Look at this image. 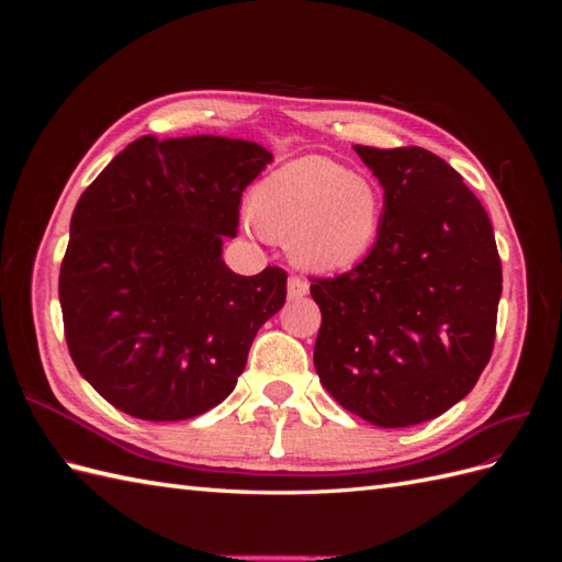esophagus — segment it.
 <instances>
[{"label": "esophagus", "mask_w": 562, "mask_h": 562, "mask_svg": "<svg viewBox=\"0 0 562 562\" xmlns=\"http://www.w3.org/2000/svg\"><path fill=\"white\" fill-rule=\"evenodd\" d=\"M310 293V283L300 279V277H291L288 279V297L291 300H300Z\"/></svg>", "instance_id": "obj_1"}]
</instances>
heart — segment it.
Wrapping results in <instances>:
<instances>
[{
	"label": "heart",
	"instance_id": "heart-1",
	"mask_svg": "<svg viewBox=\"0 0 562 562\" xmlns=\"http://www.w3.org/2000/svg\"><path fill=\"white\" fill-rule=\"evenodd\" d=\"M252 215L265 234L288 241L297 265L335 271L375 244L382 199L368 178L312 155L279 166L255 187Z\"/></svg>",
	"mask_w": 562,
	"mask_h": 562
}]
</instances>
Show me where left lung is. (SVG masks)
<instances>
[{"instance_id": "obj_1", "label": "left lung", "mask_w": 562, "mask_h": 562, "mask_svg": "<svg viewBox=\"0 0 562 562\" xmlns=\"http://www.w3.org/2000/svg\"><path fill=\"white\" fill-rule=\"evenodd\" d=\"M384 187L378 241L353 269L312 279L314 366L349 413L384 429L443 415L487 366L502 260L490 217L422 147L353 145Z\"/></svg>"}]
</instances>
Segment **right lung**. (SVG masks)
<instances>
[{
    "label": "right lung",
    "mask_w": 562,
    "mask_h": 562,
    "mask_svg": "<svg viewBox=\"0 0 562 562\" xmlns=\"http://www.w3.org/2000/svg\"><path fill=\"white\" fill-rule=\"evenodd\" d=\"M271 161L250 140L143 135L77 201L58 297L81 378L116 411L190 419L223 403L285 302L288 274L239 277L223 239Z\"/></svg>",
    "instance_id": "add662e5"
}]
</instances>
